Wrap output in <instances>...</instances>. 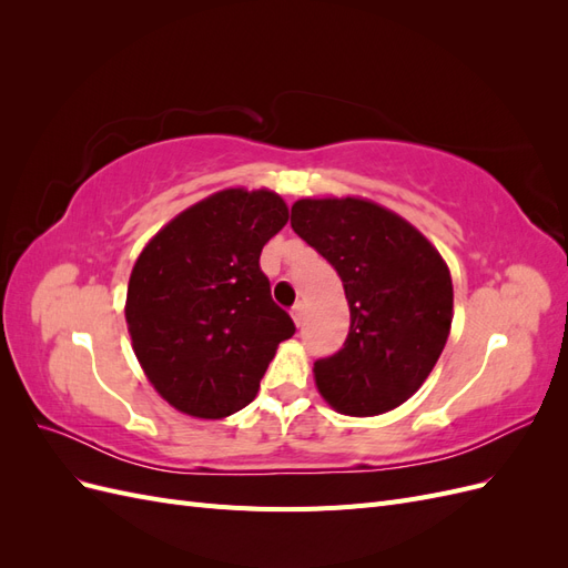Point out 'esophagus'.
I'll use <instances>...</instances> for the list:
<instances>
[{
    "mask_svg": "<svg viewBox=\"0 0 568 568\" xmlns=\"http://www.w3.org/2000/svg\"><path fill=\"white\" fill-rule=\"evenodd\" d=\"M291 315H294V322L301 326L303 320H305V305H303V303H296L294 311H291Z\"/></svg>",
    "mask_w": 568,
    "mask_h": 568,
    "instance_id": "obj_1",
    "label": "esophagus"
}]
</instances>
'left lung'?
<instances>
[{
    "label": "left lung",
    "mask_w": 568,
    "mask_h": 568,
    "mask_svg": "<svg viewBox=\"0 0 568 568\" xmlns=\"http://www.w3.org/2000/svg\"><path fill=\"white\" fill-rule=\"evenodd\" d=\"M291 227L332 263L351 307L343 348L315 363L322 398L351 417L403 405L450 334L448 265L407 220L365 199H301Z\"/></svg>",
    "instance_id": "8db88e82"
}]
</instances>
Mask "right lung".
<instances>
[{
    "instance_id": "obj_1",
    "label": "right lung",
    "mask_w": 568,
    "mask_h": 568,
    "mask_svg": "<svg viewBox=\"0 0 568 568\" xmlns=\"http://www.w3.org/2000/svg\"><path fill=\"white\" fill-rule=\"evenodd\" d=\"M288 222L280 194L225 189L151 239L128 284L136 359L184 415L222 419L246 407L294 320L272 301L261 251Z\"/></svg>"
}]
</instances>
